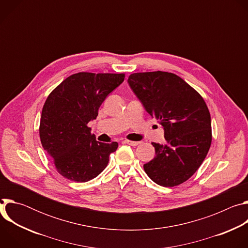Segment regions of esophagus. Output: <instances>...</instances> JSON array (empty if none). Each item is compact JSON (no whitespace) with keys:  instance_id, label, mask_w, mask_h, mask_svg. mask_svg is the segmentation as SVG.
Masks as SVG:
<instances>
[{"instance_id":"34e87169","label":"esophagus","mask_w":248,"mask_h":248,"mask_svg":"<svg viewBox=\"0 0 248 248\" xmlns=\"http://www.w3.org/2000/svg\"><path fill=\"white\" fill-rule=\"evenodd\" d=\"M124 142L128 145H131V146H137L140 143V142H138V141H131V140H124Z\"/></svg>"}]
</instances>
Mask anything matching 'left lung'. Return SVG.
Listing matches in <instances>:
<instances>
[{"label":"left lung","mask_w":248,"mask_h":248,"mask_svg":"<svg viewBox=\"0 0 248 248\" xmlns=\"http://www.w3.org/2000/svg\"><path fill=\"white\" fill-rule=\"evenodd\" d=\"M127 81L165 130V144L152 142L156 156L143 166L145 172L165 187L186 182L201 166L212 142L211 117L204 99L171 73H136Z\"/></svg>","instance_id":"1"}]
</instances>
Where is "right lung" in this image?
Returning a JSON list of instances; mask_svg holds the SVG:
<instances>
[{
  "instance_id": "add662e5",
  "label": "right lung",
  "mask_w": 248,
  "mask_h": 248,
  "mask_svg": "<svg viewBox=\"0 0 248 248\" xmlns=\"http://www.w3.org/2000/svg\"><path fill=\"white\" fill-rule=\"evenodd\" d=\"M124 77V74H75L47 97L40 119V140L63 178L85 183L107 167L110 154L119 144L98 142L87 124L97 118L106 97Z\"/></svg>"
}]
</instances>
